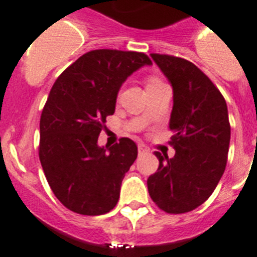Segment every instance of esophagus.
<instances>
[{"label":"esophagus","mask_w":257,"mask_h":257,"mask_svg":"<svg viewBox=\"0 0 257 257\" xmlns=\"http://www.w3.org/2000/svg\"><path fill=\"white\" fill-rule=\"evenodd\" d=\"M147 151H149V149H147V147L145 146V145H142V144L138 145V154H140V155H141V154L147 153Z\"/></svg>","instance_id":"esophagus-1"}]
</instances>
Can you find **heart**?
<instances>
[{"instance_id":"1","label":"heart","mask_w":257,"mask_h":257,"mask_svg":"<svg viewBox=\"0 0 257 257\" xmlns=\"http://www.w3.org/2000/svg\"><path fill=\"white\" fill-rule=\"evenodd\" d=\"M160 82L163 81L160 79H158V77H149V80H147V86L156 85V84H160Z\"/></svg>"}]
</instances>
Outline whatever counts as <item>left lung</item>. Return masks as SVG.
Instances as JSON below:
<instances>
[{"label": "left lung", "instance_id": "obj_1", "mask_svg": "<svg viewBox=\"0 0 257 257\" xmlns=\"http://www.w3.org/2000/svg\"><path fill=\"white\" fill-rule=\"evenodd\" d=\"M173 89L169 129L173 158L156 153L158 171L147 178L151 199L167 213L199 207L217 186L230 144L227 106L215 84L191 62L151 54Z\"/></svg>", "mask_w": 257, "mask_h": 257}]
</instances>
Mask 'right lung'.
<instances>
[{
  "instance_id": "1",
  "label": "right lung",
  "mask_w": 257,
  "mask_h": 257,
  "mask_svg": "<svg viewBox=\"0 0 257 257\" xmlns=\"http://www.w3.org/2000/svg\"><path fill=\"white\" fill-rule=\"evenodd\" d=\"M151 59L137 51L91 50L62 72L40 119V162L51 190L71 211L86 216L110 212L137 145L121 138L98 146V136L113 115L122 82Z\"/></svg>"
}]
</instances>
